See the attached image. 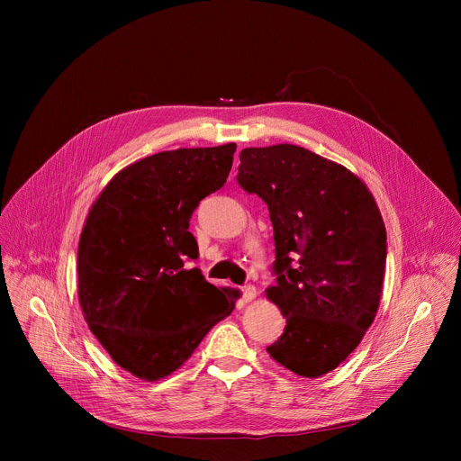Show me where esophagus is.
I'll use <instances>...</instances> for the list:
<instances>
[{"instance_id": "obj_1", "label": "esophagus", "mask_w": 461, "mask_h": 461, "mask_svg": "<svg viewBox=\"0 0 461 461\" xmlns=\"http://www.w3.org/2000/svg\"><path fill=\"white\" fill-rule=\"evenodd\" d=\"M257 297V288L253 286V285H246L244 288H242V299L246 301V303H249V301H253Z\"/></svg>"}]
</instances>
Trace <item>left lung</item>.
<instances>
[{
  "instance_id": "8db88e82",
  "label": "left lung",
  "mask_w": 461,
  "mask_h": 461,
  "mask_svg": "<svg viewBox=\"0 0 461 461\" xmlns=\"http://www.w3.org/2000/svg\"><path fill=\"white\" fill-rule=\"evenodd\" d=\"M237 182L268 204L277 285L267 290L286 317L268 354L303 377L338 368L379 308L386 231L365 182L304 148L240 151Z\"/></svg>"
}]
</instances>
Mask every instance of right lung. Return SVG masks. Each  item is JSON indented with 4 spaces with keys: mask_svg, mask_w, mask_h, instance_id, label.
<instances>
[{
    "mask_svg": "<svg viewBox=\"0 0 461 461\" xmlns=\"http://www.w3.org/2000/svg\"><path fill=\"white\" fill-rule=\"evenodd\" d=\"M235 144L162 151L123 167L89 210L78 244V299L111 359L144 381L180 368L235 308L210 285L189 219L221 189Z\"/></svg>",
    "mask_w": 461,
    "mask_h": 461,
    "instance_id": "obj_1",
    "label": "right lung"
}]
</instances>
